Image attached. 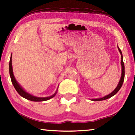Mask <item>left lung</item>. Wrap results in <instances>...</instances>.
I'll list each match as a JSON object with an SVG mask.
<instances>
[{
    "label": "left lung",
    "mask_w": 135,
    "mask_h": 135,
    "mask_svg": "<svg viewBox=\"0 0 135 135\" xmlns=\"http://www.w3.org/2000/svg\"><path fill=\"white\" fill-rule=\"evenodd\" d=\"M118 47V51H119L120 54H121V66H122V75H121V78H120V80L119 81V83H118L117 86L116 87V88L114 89V91H112V93H110V94H109L108 95H107V96H104L103 98H98V99H91V100H93V101H99V100H105V99H107L111 98V97H112L113 96H114L115 94H116L117 93L118 91L120 90V89L121 88L122 84H123V81H124V78H125V65H124V63H123V55H122V51L121 50L119 49V47Z\"/></svg>",
    "instance_id": "1"
}]
</instances>
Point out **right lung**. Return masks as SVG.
<instances>
[{
    "label": "right lung",
    "instance_id": "obj_1",
    "mask_svg": "<svg viewBox=\"0 0 135 135\" xmlns=\"http://www.w3.org/2000/svg\"><path fill=\"white\" fill-rule=\"evenodd\" d=\"M12 55H11V57H10V63H9V72H10V78H11L12 83L13 84V85L15 88L16 91H17L18 93L20 95L21 97L24 98L26 99L31 100V101H35V102H41V101H45V100H47L50 99L54 98L55 96V94H57V90L56 92H55L53 95H52L51 96L49 97H36L35 96H33V95L30 94L28 92H26V91L20 85V84L17 82V81L16 80V79L14 76L13 72V68H12Z\"/></svg>",
    "mask_w": 135,
    "mask_h": 135
}]
</instances>
